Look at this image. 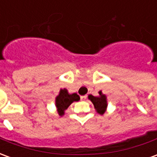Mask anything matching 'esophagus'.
Instances as JSON below:
<instances>
[{"instance_id":"obj_1","label":"esophagus","mask_w":157,"mask_h":157,"mask_svg":"<svg viewBox=\"0 0 157 157\" xmlns=\"http://www.w3.org/2000/svg\"><path fill=\"white\" fill-rule=\"evenodd\" d=\"M86 98V96H82V97H81V99H82V100H85V99Z\"/></svg>"}]
</instances>
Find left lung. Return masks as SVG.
<instances>
[{
    "label": "left lung",
    "mask_w": 157,
    "mask_h": 157,
    "mask_svg": "<svg viewBox=\"0 0 157 157\" xmlns=\"http://www.w3.org/2000/svg\"><path fill=\"white\" fill-rule=\"evenodd\" d=\"M98 93L99 95L98 97H94L90 94L88 95V99L93 103L96 112L102 115L106 112L108 108V100H107V96L103 94L102 91H99Z\"/></svg>",
    "instance_id": "obj_1"
}]
</instances>
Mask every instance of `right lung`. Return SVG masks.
Listing matches in <instances>:
<instances>
[{"mask_svg": "<svg viewBox=\"0 0 157 157\" xmlns=\"http://www.w3.org/2000/svg\"><path fill=\"white\" fill-rule=\"evenodd\" d=\"M80 97L76 93H69L67 89H60L59 94L55 98V107L60 116L65 114V111L72 102H78Z\"/></svg>", "mask_w": 157, "mask_h": 157, "instance_id": "1", "label": "right lung"}]
</instances>
